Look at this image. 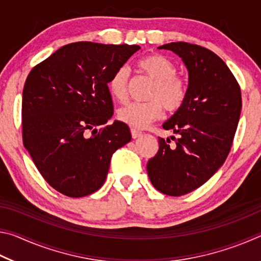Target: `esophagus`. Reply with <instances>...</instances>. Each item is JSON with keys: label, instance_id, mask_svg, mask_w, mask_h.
<instances>
[{"label": "esophagus", "instance_id": "esophagus-1", "mask_svg": "<svg viewBox=\"0 0 261 261\" xmlns=\"http://www.w3.org/2000/svg\"><path fill=\"white\" fill-rule=\"evenodd\" d=\"M131 136H132V138L136 139V138H138V137H140V136H141V132H140L139 130L131 129Z\"/></svg>", "mask_w": 261, "mask_h": 261}]
</instances>
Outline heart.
<instances>
[{
  "mask_svg": "<svg viewBox=\"0 0 261 261\" xmlns=\"http://www.w3.org/2000/svg\"><path fill=\"white\" fill-rule=\"evenodd\" d=\"M138 68L153 81L147 94V102H131L117 110V118L135 129H144L158 120L165 108L175 113L182 108L188 95L187 82L178 74L176 65L160 54H151L138 62ZM129 69L120 67L108 81V91L115 100L123 102L127 98Z\"/></svg>",
  "mask_w": 261,
  "mask_h": 261,
  "instance_id": "obj_1",
  "label": "heart"
}]
</instances>
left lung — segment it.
<instances>
[{"label":"left lung","instance_id":"1","mask_svg":"<svg viewBox=\"0 0 261 261\" xmlns=\"http://www.w3.org/2000/svg\"><path fill=\"white\" fill-rule=\"evenodd\" d=\"M159 49L174 51L189 71L188 95L182 108L163 123L179 135L159 137V151L149 159L147 174L153 187L178 197L201 187L226 161L240 121L241 88L227 64L207 48L170 42Z\"/></svg>","mask_w":261,"mask_h":261}]
</instances>
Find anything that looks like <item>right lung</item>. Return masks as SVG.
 <instances>
[{"instance_id": "right-lung-1", "label": "right lung", "mask_w": 261, "mask_h": 261, "mask_svg": "<svg viewBox=\"0 0 261 261\" xmlns=\"http://www.w3.org/2000/svg\"><path fill=\"white\" fill-rule=\"evenodd\" d=\"M137 45H65L31 70L21 102L23 143L46 182L71 198L102 187L116 149L131 140L114 114L108 81Z\"/></svg>"}]
</instances>
